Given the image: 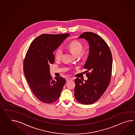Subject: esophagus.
<instances>
[{
	"mask_svg": "<svg viewBox=\"0 0 135 135\" xmlns=\"http://www.w3.org/2000/svg\"><path fill=\"white\" fill-rule=\"evenodd\" d=\"M66 80L67 81H71V80H72V79L71 78H67Z\"/></svg>",
	"mask_w": 135,
	"mask_h": 135,
	"instance_id": "1",
	"label": "esophagus"
}]
</instances>
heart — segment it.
I'll return each mask as SVG.
<instances>
[{
  "label": "heart",
  "instance_id": "1",
  "mask_svg": "<svg viewBox=\"0 0 135 135\" xmlns=\"http://www.w3.org/2000/svg\"><path fill=\"white\" fill-rule=\"evenodd\" d=\"M68 49L75 56H78L83 50V46L81 42L77 41H74L70 42L68 46ZM62 48L59 47L57 48L55 53V57L57 60H60L63 55Z\"/></svg>",
  "mask_w": 135,
  "mask_h": 135
}]
</instances>
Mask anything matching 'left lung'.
<instances>
[{"instance_id": "obj_1", "label": "left lung", "mask_w": 135, "mask_h": 135, "mask_svg": "<svg viewBox=\"0 0 135 135\" xmlns=\"http://www.w3.org/2000/svg\"><path fill=\"white\" fill-rule=\"evenodd\" d=\"M89 44V54L84 66L87 80L75 79V97L78 102L91 105L104 93L110 82L112 57L110 49L101 37L92 32H85L79 37Z\"/></svg>"}]
</instances>
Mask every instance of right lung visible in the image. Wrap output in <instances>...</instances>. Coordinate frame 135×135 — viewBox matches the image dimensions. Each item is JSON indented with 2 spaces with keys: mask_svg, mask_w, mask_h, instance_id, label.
<instances>
[{
  "mask_svg": "<svg viewBox=\"0 0 135 135\" xmlns=\"http://www.w3.org/2000/svg\"><path fill=\"white\" fill-rule=\"evenodd\" d=\"M69 35L42 34L31 42L25 57L26 78L34 95L43 103L50 104L57 100L66 82L61 76L53 79L49 65L55 62L53 52Z\"/></svg>",
  "mask_w": 135,
  "mask_h": 135,
  "instance_id": "right-lung-1",
  "label": "right lung"
}]
</instances>
